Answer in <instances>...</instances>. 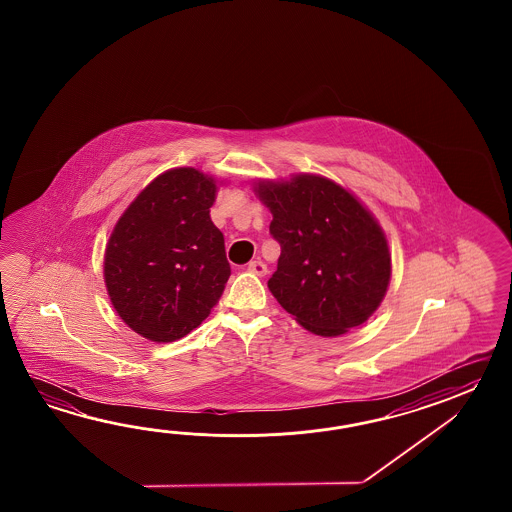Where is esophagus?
<instances>
[{
    "label": "esophagus",
    "mask_w": 512,
    "mask_h": 512,
    "mask_svg": "<svg viewBox=\"0 0 512 512\" xmlns=\"http://www.w3.org/2000/svg\"><path fill=\"white\" fill-rule=\"evenodd\" d=\"M247 271L254 272V274H258V276H265V274H267V265L261 260H254L247 265Z\"/></svg>",
    "instance_id": "34e87169"
}]
</instances>
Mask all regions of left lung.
Wrapping results in <instances>:
<instances>
[{"label":"left lung","instance_id":"8db88e82","mask_svg":"<svg viewBox=\"0 0 512 512\" xmlns=\"http://www.w3.org/2000/svg\"><path fill=\"white\" fill-rule=\"evenodd\" d=\"M280 243L269 289L311 333L338 337L381 305L392 260L379 223L355 197L320 175L260 183Z\"/></svg>","mask_w":512,"mask_h":512}]
</instances>
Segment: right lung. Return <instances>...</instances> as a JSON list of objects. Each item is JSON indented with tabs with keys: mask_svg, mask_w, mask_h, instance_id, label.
Instances as JSON below:
<instances>
[{
	"mask_svg": "<svg viewBox=\"0 0 512 512\" xmlns=\"http://www.w3.org/2000/svg\"><path fill=\"white\" fill-rule=\"evenodd\" d=\"M214 179L196 168L155 177L120 216L106 247L111 304L141 337L174 342L218 304L230 265L210 219Z\"/></svg>",
	"mask_w": 512,
	"mask_h": 512,
	"instance_id": "obj_1",
	"label": "right lung"
}]
</instances>
